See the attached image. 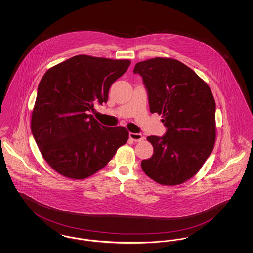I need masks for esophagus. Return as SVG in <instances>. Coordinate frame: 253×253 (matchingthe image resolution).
Listing matches in <instances>:
<instances>
[{"label":"esophagus","mask_w":253,"mask_h":253,"mask_svg":"<svg viewBox=\"0 0 253 253\" xmlns=\"http://www.w3.org/2000/svg\"><path fill=\"white\" fill-rule=\"evenodd\" d=\"M129 136H130V139L134 142H139L144 138L141 133H134V132H130Z\"/></svg>","instance_id":"34e87169"}]
</instances>
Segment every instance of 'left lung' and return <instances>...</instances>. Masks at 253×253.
I'll return each instance as SVG.
<instances>
[{
	"label": "left lung",
	"mask_w": 253,
	"mask_h": 253,
	"mask_svg": "<svg viewBox=\"0 0 253 253\" xmlns=\"http://www.w3.org/2000/svg\"><path fill=\"white\" fill-rule=\"evenodd\" d=\"M152 114L162 116L163 136L147 139L154 147L142 160L145 173L161 185H179L195 175L211 154L216 137L215 100L204 81L181 61L155 58L137 62Z\"/></svg>",
	"instance_id": "left-lung-1"
}]
</instances>
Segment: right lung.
<instances>
[{"mask_svg": "<svg viewBox=\"0 0 253 253\" xmlns=\"http://www.w3.org/2000/svg\"><path fill=\"white\" fill-rule=\"evenodd\" d=\"M129 60L78 55L42 78L31 117V132L49 166L70 179H84L105 167L129 132L106 127L89 114L108 100L109 89L126 72Z\"/></svg>", "mask_w": 253, "mask_h": 253, "instance_id": "right-lung-1", "label": "right lung"}]
</instances>
